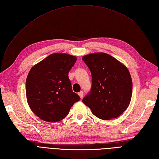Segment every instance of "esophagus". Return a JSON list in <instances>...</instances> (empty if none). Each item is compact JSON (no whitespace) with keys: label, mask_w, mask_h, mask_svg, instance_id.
Instances as JSON below:
<instances>
[{"label":"esophagus","mask_w":159,"mask_h":159,"mask_svg":"<svg viewBox=\"0 0 159 159\" xmlns=\"http://www.w3.org/2000/svg\"><path fill=\"white\" fill-rule=\"evenodd\" d=\"M78 95L81 98H82L84 97V92H83V91H80V92L78 93Z\"/></svg>","instance_id":"1"}]
</instances>
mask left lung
I'll return each mask as SVG.
<instances>
[{
    "label": "left lung",
    "instance_id": "left-lung-1",
    "mask_svg": "<svg viewBox=\"0 0 159 159\" xmlns=\"http://www.w3.org/2000/svg\"><path fill=\"white\" fill-rule=\"evenodd\" d=\"M83 61L91 74V88L82 102L96 117L117 118L128 107L133 83L127 68L105 53L84 56Z\"/></svg>",
    "mask_w": 159,
    "mask_h": 159
}]
</instances>
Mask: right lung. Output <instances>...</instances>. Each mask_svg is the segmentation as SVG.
Wrapping results in <instances>:
<instances>
[{
  "label": "right lung",
  "instance_id": "add662e5",
  "mask_svg": "<svg viewBox=\"0 0 159 159\" xmlns=\"http://www.w3.org/2000/svg\"><path fill=\"white\" fill-rule=\"evenodd\" d=\"M75 56L52 54L33 66L26 81L28 105L38 117L48 122L59 121L80 100L74 92L68 73L75 63Z\"/></svg>",
  "mask_w": 159,
  "mask_h": 159
}]
</instances>
